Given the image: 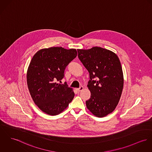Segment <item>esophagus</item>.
Instances as JSON below:
<instances>
[{"instance_id": "1", "label": "esophagus", "mask_w": 152, "mask_h": 152, "mask_svg": "<svg viewBox=\"0 0 152 152\" xmlns=\"http://www.w3.org/2000/svg\"><path fill=\"white\" fill-rule=\"evenodd\" d=\"M83 86H81L79 88H77L76 90H77L78 92H81V91H83Z\"/></svg>"}]
</instances>
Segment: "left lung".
Returning a JSON list of instances; mask_svg holds the SVG:
<instances>
[{
	"instance_id": "obj_1",
	"label": "left lung",
	"mask_w": 152,
	"mask_h": 152,
	"mask_svg": "<svg viewBox=\"0 0 152 152\" xmlns=\"http://www.w3.org/2000/svg\"><path fill=\"white\" fill-rule=\"evenodd\" d=\"M77 51L89 73L87 86L91 95L86 107L96 117L106 116L114 110L121 96L124 77L120 61L115 53L100 47Z\"/></svg>"
}]
</instances>
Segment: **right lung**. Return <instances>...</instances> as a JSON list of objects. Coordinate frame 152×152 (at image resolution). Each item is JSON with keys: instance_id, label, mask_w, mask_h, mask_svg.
<instances>
[{"instance_id": "1", "label": "right lung", "mask_w": 152, "mask_h": 152, "mask_svg": "<svg viewBox=\"0 0 152 152\" xmlns=\"http://www.w3.org/2000/svg\"><path fill=\"white\" fill-rule=\"evenodd\" d=\"M77 55L75 49L52 47L41 49L33 56L27 73L28 88L35 104L46 114L57 115L72 100V89L57 81L64 78L66 67Z\"/></svg>"}]
</instances>
